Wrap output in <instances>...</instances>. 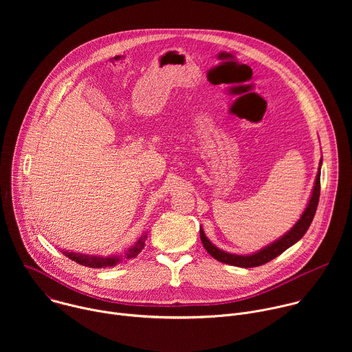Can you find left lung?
<instances>
[{
  "mask_svg": "<svg viewBox=\"0 0 352 352\" xmlns=\"http://www.w3.org/2000/svg\"><path fill=\"white\" fill-rule=\"evenodd\" d=\"M320 167H322V160L319 163V173L315 179L311 199H309V202H308L304 213L300 214L299 220L294 224V227L289 231H287L283 236H280L274 242L269 243L267 246L262 248L255 254L235 255V254H228V252H226V250L213 245L205 235L202 227H200V239H202V243H204L205 249L208 250V254H210L216 261H219L221 263H227V265L236 266V267H245V269L262 266V265L270 262L272 259L277 258L278 255H281L285 249L292 246L295 242H298L305 235V232L308 231V228L315 217L318 204H319V196H320Z\"/></svg>",
  "mask_w": 352,
  "mask_h": 352,
  "instance_id": "obj_1",
  "label": "left lung"
}]
</instances>
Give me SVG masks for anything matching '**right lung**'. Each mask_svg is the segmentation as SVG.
<instances>
[{"instance_id": "right-lung-1", "label": "right lung", "mask_w": 352, "mask_h": 352, "mask_svg": "<svg viewBox=\"0 0 352 352\" xmlns=\"http://www.w3.org/2000/svg\"><path fill=\"white\" fill-rule=\"evenodd\" d=\"M147 235L143 234L138 242L131 246L126 252L124 254V258L126 259H132L136 258L140 250L144 248V241H146ZM61 252L68 256L71 261L86 266V267H91V269H106V267H113L116 265H118L122 261L121 255H111V256H102V255H85V254H76V252H69V250H64L61 249Z\"/></svg>"}]
</instances>
